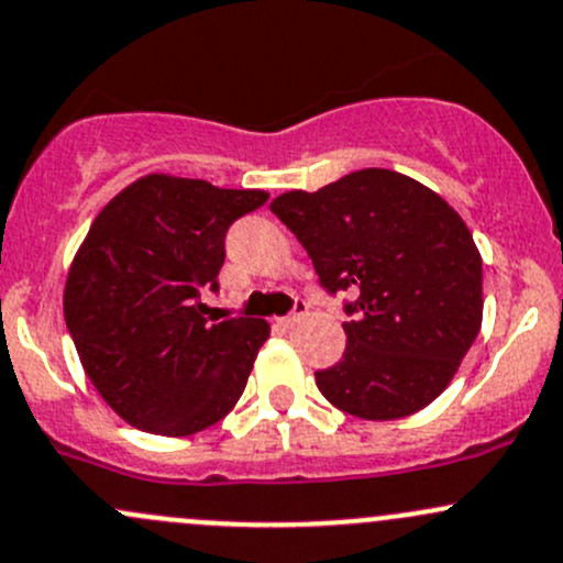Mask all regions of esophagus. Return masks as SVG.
Here are the masks:
<instances>
[{
  "label": "esophagus",
  "mask_w": 563,
  "mask_h": 563,
  "mask_svg": "<svg viewBox=\"0 0 563 563\" xmlns=\"http://www.w3.org/2000/svg\"><path fill=\"white\" fill-rule=\"evenodd\" d=\"M306 311H308V303H303V300H295L292 313H289V317H284V319H282V328H292L295 322H300V317H303Z\"/></svg>",
  "instance_id": "esophagus-1"
}]
</instances>
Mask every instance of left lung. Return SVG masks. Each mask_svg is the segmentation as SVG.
Returning a JSON list of instances; mask_svg holds the SVG:
<instances>
[{"label": "left lung", "instance_id": "1", "mask_svg": "<svg viewBox=\"0 0 563 563\" xmlns=\"http://www.w3.org/2000/svg\"><path fill=\"white\" fill-rule=\"evenodd\" d=\"M343 306L346 352L317 371L328 400L367 421L427 408L451 384L483 319L473 233L438 192L389 168H362L271 203Z\"/></svg>", "mask_w": 563, "mask_h": 563}]
</instances>
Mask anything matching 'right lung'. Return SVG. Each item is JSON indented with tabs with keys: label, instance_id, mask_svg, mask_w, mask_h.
Returning <instances> with one entry per match:
<instances>
[{
	"label": "right lung",
	"instance_id": "1",
	"mask_svg": "<svg viewBox=\"0 0 563 563\" xmlns=\"http://www.w3.org/2000/svg\"><path fill=\"white\" fill-rule=\"evenodd\" d=\"M268 201L203 179L150 174L112 198L64 287V319L90 384L131 427L183 438L239 402L268 322L203 317L225 233Z\"/></svg>",
	"mask_w": 563,
	"mask_h": 563
}]
</instances>
